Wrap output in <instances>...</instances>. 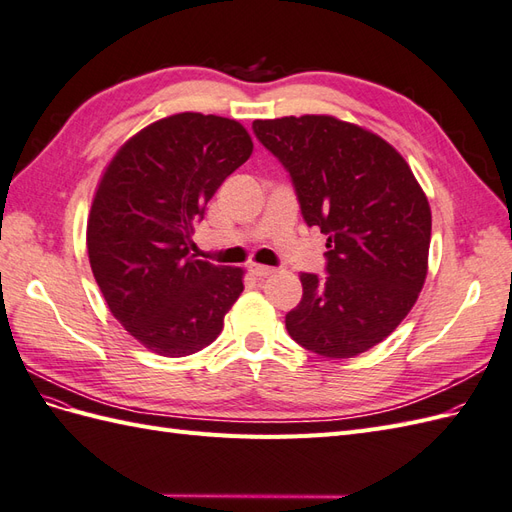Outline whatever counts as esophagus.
Instances as JSON below:
<instances>
[{"mask_svg":"<svg viewBox=\"0 0 512 512\" xmlns=\"http://www.w3.org/2000/svg\"><path fill=\"white\" fill-rule=\"evenodd\" d=\"M248 270H251L253 277H259V279H266V277H270V274L274 272L272 268L261 266V264H251V266H248Z\"/></svg>","mask_w":512,"mask_h":512,"instance_id":"obj_1","label":"esophagus"}]
</instances>
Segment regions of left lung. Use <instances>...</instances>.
I'll return each instance as SVG.
<instances>
[{
  "mask_svg": "<svg viewBox=\"0 0 512 512\" xmlns=\"http://www.w3.org/2000/svg\"><path fill=\"white\" fill-rule=\"evenodd\" d=\"M253 131L290 173L307 225L329 235V274H300L303 298L285 329L320 357H357L396 331L422 292L426 194L404 157L355 123L305 114L255 121Z\"/></svg>",
  "mask_w": 512,
  "mask_h": 512,
  "instance_id": "8db88e82",
  "label": "left lung"
}]
</instances>
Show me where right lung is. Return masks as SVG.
<instances>
[{
    "mask_svg": "<svg viewBox=\"0 0 512 512\" xmlns=\"http://www.w3.org/2000/svg\"><path fill=\"white\" fill-rule=\"evenodd\" d=\"M253 153L248 131L216 114L181 112L140 129L103 170L86 246L95 281L123 329L162 357L220 335L244 270L194 259V225Z\"/></svg>",
    "mask_w": 512,
    "mask_h": 512,
    "instance_id": "right-lung-1",
    "label": "right lung"
}]
</instances>
